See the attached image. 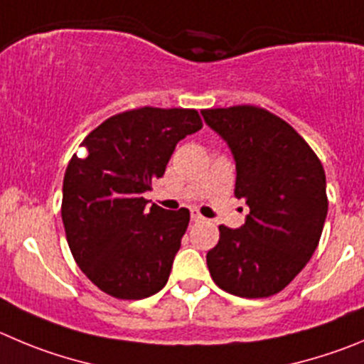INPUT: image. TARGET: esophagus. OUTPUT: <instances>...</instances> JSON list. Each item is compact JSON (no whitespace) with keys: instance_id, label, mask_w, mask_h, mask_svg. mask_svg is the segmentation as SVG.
I'll return each mask as SVG.
<instances>
[{"instance_id":"34e87169","label":"esophagus","mask_w":364,"mask_h":364,"mask_svg":"<svg viewBox=\"0 0 364 364\" xmlns=\"http://www.w3.org/2000/svg\"><path fill=\"white\" fill-rule=\"evenodd\" d=\"M190 219H192L193 223H199V220H203V219H205V217H203L201 213L198 212V210H192V213H190Z\"/></svg>"}]
</instances>
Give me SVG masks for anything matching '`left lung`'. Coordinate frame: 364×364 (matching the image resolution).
Returning <instances> with one entry per match:
<instances>
[{
  "mask_svg": "<svg viewBox=\"0 0 364 364\" xmlns=\"http://www.w3.org/2000/svg\"><path fill=\"white\" fill-rule=\"evenodd\" d=\"M237 165L235 198L250 215L239 230L219 226L206 253L212 280L240 298L280 293L311 260L328 210L320 158L277 114L257 105L203 109Z\"/></svg>",
  "mask_w": 364,
  "mask_h": 364,
  "instance_id": "8db88e82",
  "label": "left lung"
}]
</instances>
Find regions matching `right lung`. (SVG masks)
Returning a JSON list of instances; mask_svg holds the SVG:
<instances>
[{"label": "right lung", "instance_id": "obj_1", "mask_svg": "<svg viewBox=\"0 0 364 364\" xmlns=\"http://www.w3.org/2000/svg\"><path fill=\"white\" fill-rule=\"evenodd\" d=\"M196 109L138 107L102 122L82 140L64 174L68 246L82 273L109 296L141 300L165 287L190 220L147 206L144 193L165 174L176 145L199 131Z\"/></svg>", "mask_w": 364, "mask_h": 364}]
</instances>
